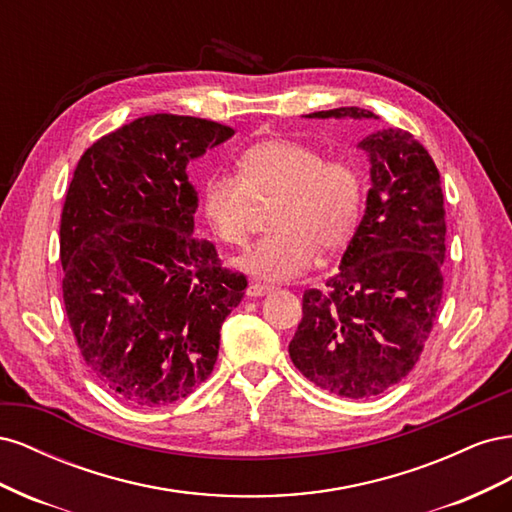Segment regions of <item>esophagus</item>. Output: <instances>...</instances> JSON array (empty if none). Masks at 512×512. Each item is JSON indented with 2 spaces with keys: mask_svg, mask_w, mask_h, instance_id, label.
Listing matches in <instances>:
<instances>
[{
  "mask_svg": "<svg viewBox=\"0 0 512 512\" xmlns=\"http://www.w3.org/2000/svg\"><path fill=\"white\" fill-rule=\"evenodd\" d=\"M273 290V286H265V284H250L245 290L247 297H265V294H269Z\"/></svg>",
  "mask_w": 512,
  "mask_h": 512,
  "instance_id": "34e87169",
  "label": "esophagus"
}]
</instances>
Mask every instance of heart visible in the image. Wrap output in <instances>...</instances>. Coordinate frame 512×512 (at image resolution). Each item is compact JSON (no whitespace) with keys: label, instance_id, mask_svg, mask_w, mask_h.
<instances>
[{"label":"heart","instance_id":"obj_1","mask_svg":"<svg viewBox=\"0 0 512 512\" xmlns=\"http://www.w3.org/2000/svg\"><path fill=\"white\" fill-rule=\"evenodd\" d=\"M269 228L235 265L262 282L305 273L320 254L342 250L363 213L361 173L344 160H327L312 145L267 138L243 149L237 177L211 175L200 188V213L226 245H243L256 205L273 203Z\"/></svg>","mask_w":512,"mask_h":512}]
</instances>
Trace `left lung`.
<instances>
[{
  "instance_id": "obj_1",
  "label": "left lung",
  "mask_w": 512,
  "mask_h": 512,
  "mask_svg": "<svg viewBox=\"0 0 512 512\" xmlns=\"http://www.w3.org/2000/svg\"><path fill=\"white\" fill-rule=\"evenodd\" d=\"M305 117L378 119L359 106ZM371 188L365 215L327 288L305 290L288 346L301 374L348 399L376 397L421 359L442 301L444 194L427 149L410 132L365 136Z\"/></svg>"
}]
</instances>
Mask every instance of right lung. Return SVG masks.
I'll return each mask as SVG.
<instances>
[{"instance_id":"obj_1","label":"right lung","mask_w":512,"mask_h":512,"mask_svg":"<svg viewBox=\"0 0 512 512\" xmlns=\"http://www.w3.org/2000/svg\"><path fill=\"white\" fill-rule=\"evenodd\" d=\"M235 130L145 115L76 164L59 226L66 314L85 365L117 399L160 408L188 397L218 361L220 329L247 280L194 237L188 164Z\"/></svg>"}]
</instances>
